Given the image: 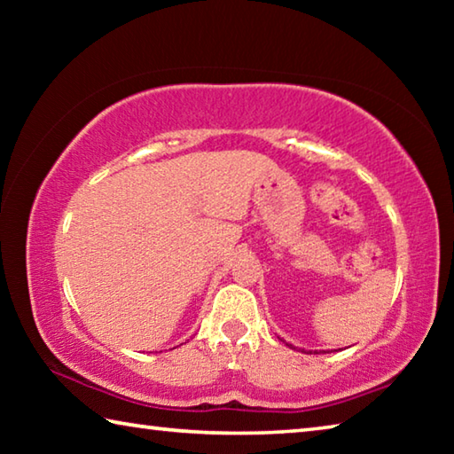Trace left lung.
I'll return each mask as SVG.
<instances>
[{"instance_id": "obj_1", "label": "left lung", "mask_w": 454, "mask_h": 454, "mask_svg": "<svg viewBox=\"0 0 454 454\" xmlns=\"http://www.w3.org/2000/svg\"><path fill=\"white\" fill-rule=\"evenodd\" d=\"M288 347H292V344H288Z\"/></svg>"}]
</instances>
